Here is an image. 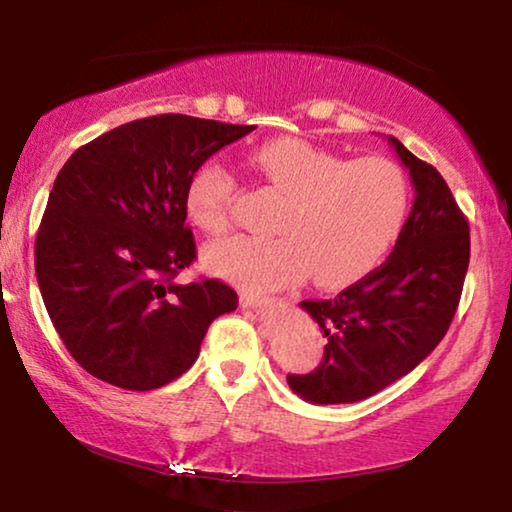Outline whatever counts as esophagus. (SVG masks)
I'll use <instances>...</instances> for the list:
<instances>
[{"label":"esophagus","mask_w":512,"mask_h":512,"mask_svg":"<svg viewBox=\"0 0 512 512\" xmlns=\"http://www.w3.org/2000/svg\"><path fill=\"white\" fill-rule=\"evenodd\" d=\"M272 300L268 298H261V296H254V293H240V305L242 307H263V305H270Z\"/></svg>","instance_id":"esophagus-1"}]
</instances>
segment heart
Listing matches in <instances>:
<instances>
[{
  "instance_id": "b5f03b06",
  "label": "heart",
  "mask_w": 512,
  "mask_h": 512,
  "mask_svg": "<svg viewBox=\"0 0 512 512\" xmlns=\"http://www.w3.org/2000/svg\"><path fill=\"white\" fill-rule=\"evenodd\" d=\"M251 165L286 195L277 237H228L207 244L202 263L247 293L279 291L317 270V284L342 289L370 275L394 247L410 209L405 172L387 158L347 160L300 137L270 139ZM235 179L219 163L202 165L186 188L193 226L219 235L230 223Z\"/></svg>"
}]
</instances>
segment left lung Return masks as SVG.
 Listing matches in <instances>:
<instances>
[{
  "label": "left lung",
  "instance_id": "left-lung-1",
  "mask_svg": "<svg viewBox=\"0 0 512 512\" xmlns=\"http://www.w3.org/2000/svg\"><path fill=\"white\" fill-rule=\"evenodd\" d=\"M410 172L415 202L380 268L331 300L300 307L328 338L319 368L289 375L303 401L356 403L417 368L450 328L471 258L468 221L436 167L389 137Z\"/></svg>",
  "mask_w": 512,
  "mask_h": 512
}]
</instances>
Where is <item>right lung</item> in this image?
<instances>
[{
	"mask_svg": "<svg viewBox=\"0 0 512 512\" xmlns=\"http://www.w3.org/2000/svg\"><path fill=\"white\" fill-rule=\"evenodd\" d=\"M256 125L160 114L118 125L58 172L34 242L41 298L97 380L160 389L193 366L209 324L237 307L219 279L172 282L195 261L186 188Z\"/></svg>",
	"mask_w": 512,
	"mask_h": 512,
	"instance_id": "1",
	"label": "right lung"
}]
</instances>
